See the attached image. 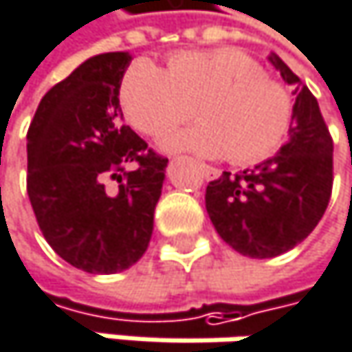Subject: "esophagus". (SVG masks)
I'll return each instance as SVG.
<instances>
[{"mask_svg":"<svg viewBox=\"0 0 352 352\" xmlns=\"http://www.w3.org/2000/svg\"><path fill=\"white\" fill-rule=\"evenodd\" d=\"M200 168H202V173H204V177H206V179H219V177H221V170L214 168V166H210V164H200Z\"/></svg>","mask_w":352,"mask_h":352,"instance_id":"obj_1","label":"esophagus"}]
</instances>
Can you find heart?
<instances>
[{
    "mask_svg": "<svg viewBox=\"0 0 352 352\" xmlns=\"http://www.w3.org/2000/svg\"><path fill=\"white\" fill-rule=\"evenodd\" d=\"M119 98L127 121L148 135L184 123L196 107L200 123L168 133L160 146L225 154L233 164H254L274 154L293 119L289 90L237 49L177 53L166 69L138 59L123 76Z\"/></svg>",
    "mask_w": 352,
    "mask_h": 352,
    "instance_id": "heart-1",
    "label": "heart"
}]
</instances>
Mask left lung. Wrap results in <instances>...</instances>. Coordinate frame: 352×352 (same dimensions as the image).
Returning <instances> with one entry per match:
<instances>
[{"instance_id":"obj_1","label":"left lung","mask_w":352,"mask_h":352,"mask_svg":"<svg viewBox=\"0 0 352 352\" xmlns=\"http://www.w3.org/2000/svg\"><path fill=\"white\" fill-rule=\"evenodd\" d=\"M270 63L295 86L287 144L254 168L225 170L206 188L208 217L225 243L248 258H274L322 221L332 194V138L307 86L278 57Z\"/></svg>"}]
</instances>
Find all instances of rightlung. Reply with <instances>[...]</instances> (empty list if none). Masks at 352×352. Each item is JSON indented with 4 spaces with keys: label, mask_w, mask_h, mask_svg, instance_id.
I'll return each instance as SVG.
<instances>
[{
    "label": "right lung",
    "mask_w": 352,
    "mask_h": 352,
    "mask_svg": "<svg viewBox=\"0 0 352 352\" xmlns=\"http://www.w3.org/2000/svg\"><path fill=\"white\" fill-rule=\"evenodd\" d=\"M125 51L86 59L41 100L26 135L28 198L53 252L78 270L115 274L148 250L166 158L123 125ZM117 179L109 192L104 182Z\"/></svg>",
    "instance_id": "add662e5"
}]
</instances>
